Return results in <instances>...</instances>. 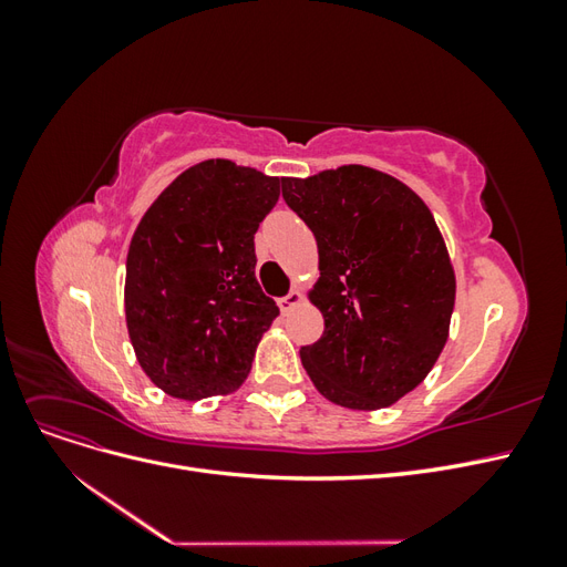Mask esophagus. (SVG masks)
Returning a JSON list of instances; mask_svg holds the SVG:
<instances>
[{"instance_id": "34e87169", "label": "esophagus", "mask_w": 567, "mask_h": 567, "mask_svg": "<svg viewBox=\"0 0 567 567\" xmlns=\"http://www.w3.org/2000/svg\"><path fill=\"white\" fill-rule=\"evenodd\" d=\"M300 302H302V293H300V290H290L288 296H284V298L279 300V307H281V312L286 315V312L293 310V307H298Z\"/></svg>"}]
</instances>
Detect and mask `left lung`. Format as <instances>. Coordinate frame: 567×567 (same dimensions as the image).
<instances>
[{
    "label": "left lung",
    "mask_w": 567,
    "mask_h": 567,
    "mask_svg": "<svg viewBox=\"0 0 567 567\" xmlns=\"http://www.w3.org/2000/svg\"><path fill=\"white\" fill-rule=\"evenodd\" d=\"M284 200L312 229L319 279L310 302L323 336L300 350L326 400L375 411L400 402L450 338L456 277L423 198L367 165L284 177Z\"/></svg>",
    "instance_id": "obj_1"
}]
</instances>
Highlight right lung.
Masks as SVG:
<instances>
[{
	"instance_id": "add662e5",
	"label": "right lung",
	"mask_w": 567,
	"mask_h": 567,
	"mask_svg": "<svg viewBox=\"0 0 567 567\" xmlns=\"http://www.w3.org/2000/svg\"><path fill=\"white\" fill-rule=\"evenodd\" d=\"M281 179L225 158L163 188L136 225L125 319L136 362L169 398L203 400L246 381L279 307L255 277V231Z\"/></svg>"
}]
</instances>
